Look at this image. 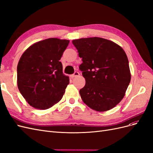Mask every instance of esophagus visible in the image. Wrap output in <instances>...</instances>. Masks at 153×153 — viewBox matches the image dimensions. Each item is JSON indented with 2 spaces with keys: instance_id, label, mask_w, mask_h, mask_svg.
Listing matches in <instances>:
<instances>
[{
  "instance_id": "obj_1",
  "label": "esophagus",
  "mask_w": 153,
  "mask_h": 153,
  "mask_svg": "<svg viewBox=\"0 0 153 153\" xmlns=\"http://www.w3.org/2000/svg\"><path fill=\"white\" fill-rule=\"evenodd\" d=\"M79 75H80L79 73L77 72V71H76V72L74 73L73 75H72L71 77H72V78H74V77H76V76H79Z\"/></svg>"
}]
</instances>
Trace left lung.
I'll return each instance as SVG.
<instances>
[{"mask_svg":"<svg viewBox=\"0 0 153 153\" xmlns=\"http://www.w3.org/2000/svg\"><path fill=\"white\" fill-rule=\"evenodd\" d=\"M72 43L83 62L79 68L85 80L80 90L82 101L98 112L113 108L124 98L131 80L126 53L119 45L98 37Z\"/></svg>","mask_w":153,"mask_h":153,"instance_id":"1","label":"left lung"}]
</instances>
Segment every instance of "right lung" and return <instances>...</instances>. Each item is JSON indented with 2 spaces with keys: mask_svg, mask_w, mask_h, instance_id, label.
<instances>
[{
  "mask_svg": "<svg viewBox=\"0 0 153 153\" xmlns=\"http://www.w3.org/2000/svg\"><path fill=\"white\" fill-rule=\"evenodd\" d=\"M69 41L48 38L30 45L17 66V85L31 106L46 110L61 100L69 84L60 62Z\"/></svg>",
  "mask_w": 153,
  "mask_h": 153,
  "instance_id": "1",
  "label": "right lung"
}]
</instances>
